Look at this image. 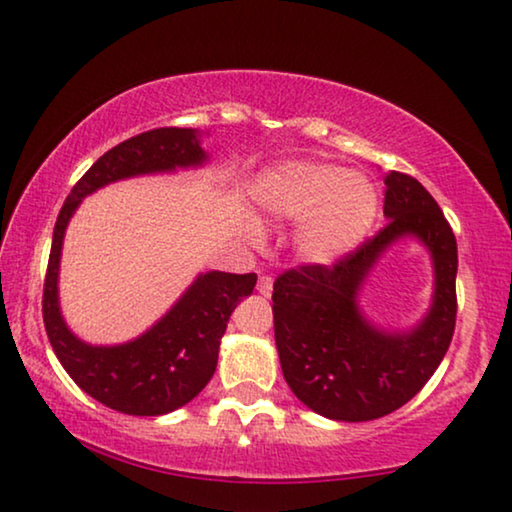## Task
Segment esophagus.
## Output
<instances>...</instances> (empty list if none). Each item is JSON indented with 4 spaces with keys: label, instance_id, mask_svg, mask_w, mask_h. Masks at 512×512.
<instances>
[{
    "label": "esophagus",
    "instance_id": "34e87169",
    "mask_svg": "<svg viewBox=\"0 0 512 512\" xmlns=\"http://www.w3.org/2000/svg\"><path fill=\"white\" fill-rule=\"evenodd\" d=\"M258 293L265 295V298L272 295V277H270V274H261V277H258Z\"/></svg>",
    "mask_w": 512,
    "mask_h": 512
}]
</instances>
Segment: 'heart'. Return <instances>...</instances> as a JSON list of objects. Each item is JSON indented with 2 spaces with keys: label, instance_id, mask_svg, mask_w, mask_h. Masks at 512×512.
I'll return each mask as SVG.
<instances>
[{
  "label": "heart",
  "instance_id": "1",
  "mask_svg": "<svg viewBox=\"0 0 512 512\" xmlns=\"http://www.w3.org/2000/svg\"><path fill=\"white\" fill-rule=\"evenodd\" d=\"M254 196L261 212L272 219H302L293 247L302 261L318 265L351 254L379 214V194L367 177L316 161L268 170L256 182Z\"/></svg>",
  "mask_w": 512,
  "mask_h": 512
}]
</instances>
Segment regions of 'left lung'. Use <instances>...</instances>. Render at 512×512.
Returning a JSON list of instances; mask_svg holds the SVG:
<instances>
[{"label":"left lung","instance_id":"1","mask_svg":"<svg viewBox=\"0 0 512 512\" xmlns=\"http://www.w3.org/2000/svg\"><path fill=\"white\" fill-rule=\"evenodd\" d=\"M383 214L369 238L332 265L307 263L274 281L272 314L281 372L295 397L318 416L365 422L416 397L441 365L457 316V242L432 194L416 177L385 175ZM413 234L435 261V302L411 333H383L359 314L361 281L392 241Z\"/></svg>","mask_w":512,"mask_h":512}]
</instances>
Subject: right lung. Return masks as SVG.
<instances>
[{"instance_id":"obj_1","label":"right lung","mask_w":512,"mask_h":512,"mask_svg":"<svg viewBox=\"0 0 512 512\" xmlns=\"http://www.w3.org/2000/svg\"><path fill=\"white\" fill-rule=\"evenodd\" d=\"M205 152L194 129L161 127L115 145L71 189L59 210L43 284V323L66 374L96 402L129 416H164L191 402L217 369L219 342L256 274L205 272L145 335L120 346H90L66 328L57 302L62 240L80 201L124 177L201 166Z\"/></svg>"}]
</instances>
